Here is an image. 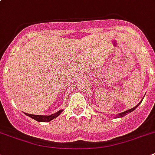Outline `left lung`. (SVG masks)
<instances>
[{
	"mask_svg": "<svg viewBox=\"0 0 155 155\" xmlns=\"http://www.w3.org/2000/svg\"><path fill=\"white\" fill-rule=\"evenodd\" d=\"M140 104V103H139ZM137 106H138V104H137V106H135L134 108H130V109H129V110H127V111H125V112H123V113H119V115L118 116H117V117H125V115H127L128 113H131V112H133V111L134 110L135 108H137Z\"/></svg>",
	"mask_w": 155,
	"mask_h": 155,
	"instance_id": "8db88e82",
	"label": "left lung"
}]
</instances>
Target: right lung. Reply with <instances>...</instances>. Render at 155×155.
Segmentation results:
<instances>
[{
	"mask_svg": "<svg viewBox=\"0 0 155 155\" xmlns=\"http://www.w3.org/2000/svg\"><path fill=\"white\" fill-rule=\"evenodd\" d=\"M63 112V110H59L58 112H56L55 113H53L52 115L50 116H43V115H33V114H29V113H25L26 115L30 117L33 119L38 120V121H41V122H47V121H50V120H53L55 117H57L61 113Z\"/></svg>",
	"mask_w": 155,
	"mask_h": 155,
	"instance_id": "1",
	"label": "right lung"
}]
</instances>
